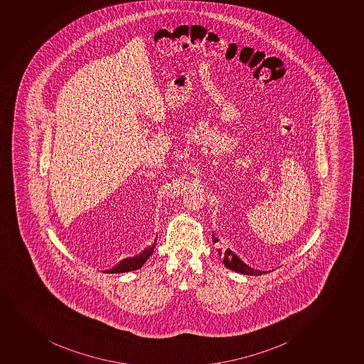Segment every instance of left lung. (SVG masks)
Wrapping results in <instances>:
<instances>
[{
    "mask_svg": "<svg viewBox=\"0 0 364 364\" xmlns=\"http://www.w3.org/2000/svg\"><path fill=\"white\" fill-rule=\"evenodd\" d=\"M217 242H218V240L213 236V243H217ZM218 253L220 257H223V262H224L226 267L232 269V271L238 272V273H242V274H247V276H260V274H264V273H266L264 271H257V269L249 267L248 264H245V262H243L232 250H230V249H226L224 252L218 249Z\"/></svg>",
    "mask_w": 364,
    "mask_h": 364,
    "instance_id": "1",
    "label": "left lung"
}]
</instances>
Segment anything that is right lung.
<instances>
[{
  "label": "right lung",
  "mask_w": 364,
  "mask_h": 364,
  "mask_svg": "<svg viewBox=\"0 0 364 364\" xmlns=\"http://www.w3.org/2000/svg\"><path fill=\"white\" fill-rule=\"evenodd\" d=\"M156 242H157V240L154 241V245L149 247V248H146L142 253L139 254L136 257H129V259L121 261L116 267L111 268V269L107 271V273H124V272L135 271V269L141 268L142 264H145V261L154 253Z\"/></svg>",
  "instance_id": "add662e5"
}]
</instances>
